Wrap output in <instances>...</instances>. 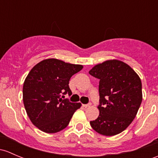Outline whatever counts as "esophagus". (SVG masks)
<instances>
[{"label":"esophagus","mask_w":158,"mask_h":158,"mask_svg":"<svg viewBox=\"0 0 158 158\" xmlns=\"http://www.w3.org/2000/svg\"><path fill=\"white\" fill-rule=\"evenodd\" d=\"M91 106H92V103H89V104H83V107H91Z\"/></svg>","instance_id":"obj_1"}]
</instances>
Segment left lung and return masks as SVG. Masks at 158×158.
Here are the masks:
<instances>
[{
	"label": "left lung",
	"mask_w": 158,
	"mask_h": 158,
	"mask_svg": "<svg viewBox=\"0 0 158 158\" xmlns=\"http://www.w3.org/2000/svg\"><path fill=\"white\" fill-rule=\"evenodd\" d=\"M89 74L100 80V114L95 120L90 121L91 127L101 135H117L130 125L140 107V78L128 64L117 60L94 66Z\"/></svg>",
	"instance_id": "8db88e82"
}]
</instances>
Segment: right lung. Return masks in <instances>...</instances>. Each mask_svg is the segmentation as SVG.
Returning <instances> with one entry per match:
<instances>
[{
	"label": "right lung",
	"instance_id": "obj_1",
	"mask_svg": "<svg viewBox=\"0 0 158 158\" xmlns=\"http://www.w3.org/2000/svg\"><path fill=\"white\" fill-rule=\"evenodd\" d=\"M82 68L51 58L39 62L29 73L23 84V103L31 123L40 130L46 133L63 130L80 108V103L70 102L64 95L72 94L69 79Z\"/></svg>",
	"mask_w": 158,
	"mask_h": 158
}]
</instances>
